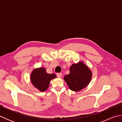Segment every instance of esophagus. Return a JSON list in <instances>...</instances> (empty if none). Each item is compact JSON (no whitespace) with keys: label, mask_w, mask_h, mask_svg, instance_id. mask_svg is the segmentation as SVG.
<instances>
[{"label":"esophagus","mask_w":122,"mask_h":122,"mask_svg":"<svg viewBox=\"0 0 122 122\" xmlns=\"http://www.w3.org/2000/svg\"><path fill=\"white\" fill-rule=\"evenodd\" d=\"M56 76L59 77H61L62 76V73H56Z\"/></svg>","instance_id":"esophagus-1"}]
</instances>
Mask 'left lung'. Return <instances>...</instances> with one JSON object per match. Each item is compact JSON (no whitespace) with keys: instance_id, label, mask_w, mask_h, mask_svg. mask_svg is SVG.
<instances>
[{"instance_id":"left-lung-1","label":"left lung","mask_w":122,"mask_h":122,"mask_svg":"<svg viewBox=\"0 0 122 122\" xmlns=\"http://www.w3.org/2000/svg\"><path fill=\"white\" fill-rule=\"evenodd\" d=\"M92 76L90 69L82 61H80L70 66V73L64 76V80L71 90L79 91L89 84Z\"/></svg>"}]
</instances>
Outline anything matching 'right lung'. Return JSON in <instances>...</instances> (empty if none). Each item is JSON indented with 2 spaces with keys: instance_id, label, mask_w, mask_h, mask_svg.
Segmentation results:
<instances>
[{
  "instance_id": "add662e5",
  "label": "right lung",
  "mask_w": 122,
  "mask_h": 122,
  "mask_svg": "<svg viewBox=\"0 0 122 122\" xmlns=\"http://www.w3.org/2000/svg\"><path fill=\"white\" fill-rule=\"evenodd\" d=\"M56 76L54 73L48 74L44 68L34 69L30 76L32 84L41 92H44L48 89L50 81Z\"/></svg>"
}]
</instances>
